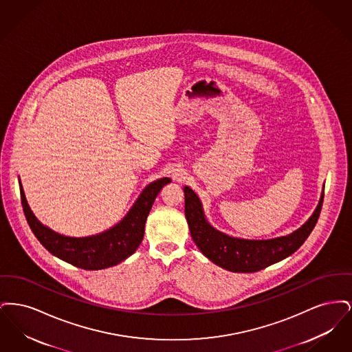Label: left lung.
Here are the masks:
<instances>
[{"instance_id": "left-lung-1", "label": "left lung", "mask_w": 352, "mask_h": 352, "mask_svg": "<svg viewBox=\"0 0 352 352\" xmlns=\"http://www.w3.org/2000/svg\"><path fill=\"white\" fill-rule=\"evenodd\" d=\"M184 215L197 247L214 264L234 273L258 272L297 251L314 230L324 197L322 192L313 215L293 234L268 240H247L215 230L204 217L198 195L187 186H184Z\"/></svg>"}]
</instances>
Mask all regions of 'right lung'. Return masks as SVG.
I'll return each instance as SVG.
<instances>
[{
	"label": "right lung",
	"mask_w": 352,
	"mask_h": 352,
	"mask_svg": "<svg viewBox=\"0 0 352 352\" xmlns=\"http://www.w3.org/2000/svg\"><path fill=\"white\" fill-rule=\"evenodd\" d=\"M170 181V178H162L148 184L126 217L118 224L88 237H68L43 226L30 210L21 184L19 190L25 217L39 243L54 256L74 267L99 270L118 265L133 254L144 239L145 223L151 206L161 188Z\"/></svg>",
	"instance_id": "1"
}]
</instances>
